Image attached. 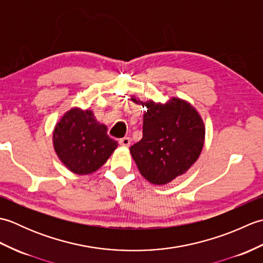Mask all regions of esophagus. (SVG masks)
Instances as JSON below:
<instances>
[{"label":"esophagus","instance_id":"1","mask_svg":"<svg viewBox=\"0 0 263 263\" xmlns=\"http://www.w3.org/2000/svg\"><path fill=\"white\" fill-rule=\"evenodd\" d=\"M130 142H131V139L128 137H124V138H122L119 140V143L121 144L122 147H128V146H130Z\"/></svg>","mask_w":263,"mask_h":263}]
</instances>
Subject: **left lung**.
Wrapping results in <instances>:
<instances>
[{
	"instance_id": "left-lung-1",
	"label": "left lung",
	"mask_w": 263,
	"mask_h": 263,
	"mask_svg": "<svg viewBox=\"0 0 263 263\" xmlns=\"http://www.w3.org/2000/svg\"><path fill=\"white\" fill-rule=\"evenodd\" d=\"M140 103L143 136L130 148L140 174L155 185L175 180L190 170L202 152L205 127L198 110L186 100L173 97L165 104L154 100Z\"/></svg>"
}]
</instances>
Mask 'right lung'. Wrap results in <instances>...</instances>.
<instances>
[{"instance_id": "add662e5", "label": "right lung", "mask_w": 263, "mask_h": 263, "mask_svg": "<svg viewBox=\"0 0 263 263\" xmlns=\"http://www.w3.org/2000/svg\"><path fill=\"white\" fill-rule=\"evenodd\" d=\"M53 146L66 168L88 175L102 167L117 148L92 110L73 107L61 117L53 131Z\"/></svg>"}]
</instances>
